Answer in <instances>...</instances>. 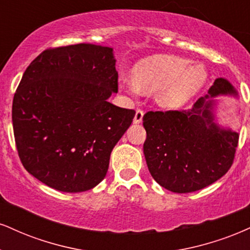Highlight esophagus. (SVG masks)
I'll return each instance as SVG.
<instances>
[{
    "label": "esophagus",
    "mask_w": 250,
    "mask_h": 250,
    "mask_svg": "<svg viewBox=\"0 0 250 250\" xmlns=\"http://www.w3.org/2000/svg\"><path fill=\"white\" fill-rule=\"evenodd\" d=\"M143 115H144V110L143 109H138L136 110V114H135V117H134V123H141L142 122V119H143Z\"/></svg>",
    "instance_id": "obj_1"
}]
</instances>
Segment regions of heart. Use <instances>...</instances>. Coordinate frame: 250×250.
I'll list each match as a JSON object with an SVG mask.
<instances>
[{"mask_svg": "<svg viewBox=\"0 0 250 250\" xmlns=\"http://www.w3.org/2000/svg\"><path fill=\"white\" fill-rule=\"evenodd\" d=\"M191 62L176 56H155L140 62L134 79L120 78V86L131 95L141 89L156 91V101L162 107L179 109L199 92L207 79L203 66H190Z\"/></svg>", "mask_w": 250, "mask_h": 250, "instance_id": "1", "label": "heart"}]
</instances>
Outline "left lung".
I'll return each instance as SVG.
<instances>
[{
	"instance_id": "8db88e82",
	"label": "left lung",
	"mask_w": 250,
	"mask_h": 250,
	"mask_svg": "<svg viewBox=\"0 0 250 250\" xmlns=\"http://www.w3.org/2000/svg\"><path fill=\"white\" fill-rule=\"evenodd\" d=\"M209 96L235 94L234 87L219 78ZM198 99L191 109L150 112L143 116L146 131L143 152L152 178L174 193H188L213 184L235 157L239 134L214 122V101Z\"/></svg>"
}]
</instances>
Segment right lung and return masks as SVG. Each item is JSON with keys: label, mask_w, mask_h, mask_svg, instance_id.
<instances>
[{"label": "right lung", "mask_w": 250, "mask_h": 250, "mask_svg": "<svg viewBox=\"0 0 250 250\" xmlns=\"http://www.w3.org/2000/svg\"><path fill=\"white\" fill-rule=\"evenodd\" d=\"M117 79L112 47L67 45L32 60L13 100L15 142L30 174L70 193L102 182L135 116L107 101Z\"/></svg>", "instance_id": "right-lung-1"}]
</instances>
